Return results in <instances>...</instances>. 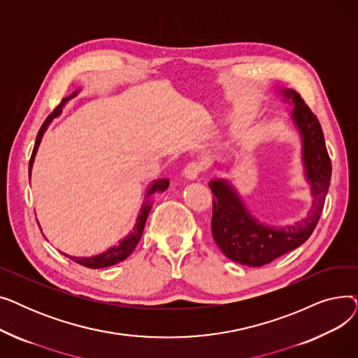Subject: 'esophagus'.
I'll return each instance as SVG.
<instances>
[{
  "label": "esophagus",
  "mask_w": 358,
  "mask_h": 358,
  "mask_svg": "<svg viewBox=\"0 0 358 358\" xmlns=\"http://www.w3.org/2000/svg\"><path fill=\"white\" fill-rule=\"evenodd\" d=\"M201 173V165L196 161H192L185 165L184 171H182V176L187 178V180H197V177L200 176Z\"/></svg>",
  "instance_id": "esophagus-1"
}]
</instances>
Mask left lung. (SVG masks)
<instances>
[{
  "label": "left lung",
  "mask_w": 358,
  "mask_h": 358,
  "mask_svg": "<svg viewBox=\"0 0 358 358\" xmlns=\"http://www.w3.org/2000/svg\"><path fill=\"white\" fill-rule=\"evenodd\" d=\"M281 101L290 104L289 119L300 136V159L303 177L309 185L312 206L306 217L292 224L273 227L259 222L243 203L235 185L227 178L209 181L213 192L212 235L220 251L235 262L261 267L285 255L312 235L321 217L331 182V159L325 146L322 127L302 97L292 88H278Z\"/></svg>",
  "instance_id": "left-lung-1"
}]
</instances>
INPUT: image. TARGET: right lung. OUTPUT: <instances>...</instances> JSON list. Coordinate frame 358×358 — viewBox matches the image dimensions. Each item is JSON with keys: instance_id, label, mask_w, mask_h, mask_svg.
Listing matches in <instances>:
<instances>
[{"instance_id": "obj_1", "label": "right lung", "mask_w": 358, "mask_h": 358, "mask_svg": "<svg viewBox=\"0 0 358 358\" xmlns=\"http://www.w3.org/2000/svg\"><path fill=\"white\" fill-rule=\"evenodd\" d=\"M83 88H78L75 90L72 94H69L68 97H65L62 100V103L56 107L50 115L48 116V119L45 120V123L42 124L39 134H37V138H36V143H34V148H33V152H31V158H30V162H29V178L31 177V168H33V164H34V158H36V154H37V149H39V145L42 142V138L45 135V131L48 130L49 124L53 122V119L59 117L61 113H62V108L65 107V104L72 100L75 96H78V94L81 92ZM169 185V180L168 178H158V180H154L150 181V184L148 185L146 189V193H145V199H143V203L141 206V210H139V215L136 217V223L134 229H131L124 238H122L116 245L110 247L107 251L101 252V254H97V255H91V257H73V255H68L65 252H62L65 257H68L69 259L78 262V264L84 266V267H88V268H104V267H110V266H115L117 264V262L126 259L131 252H134V250L136 248L138 242L141 241L142 238V232H143V228H145V223H146V219H148V215L150 212V208H152V201H154V196L157 193H164Z\"/></svg>"}]
</instances>
